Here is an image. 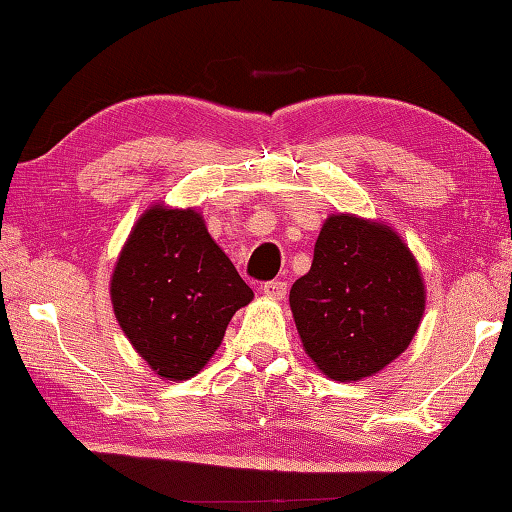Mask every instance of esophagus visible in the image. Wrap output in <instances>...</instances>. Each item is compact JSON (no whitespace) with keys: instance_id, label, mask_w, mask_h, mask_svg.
I'll return each instance as SVG.
<instances>
[{"instance_id":"1","label":"esophagus","mask_w":512,"mask_h":512,"mask_svg":"<svg viewBox=\"0 0 512 512\" xmlns=\"http://www.w3.org/2000/svg\"><path fill=\"white\" fill-rule=\"evenodd\" d=\"M262 290H264V295L270 297V299H284L286 297V290H288V284H286V281H279V279L266 281V284L262 286Z\"/></svg>"}]
</instances>
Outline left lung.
I'll use <instances>...</instances> for the list:
<instances>
[{"mask_svg":"<svg viewBox=\"0 0 512 512\" xmlns=\"http://www.w3.org/2000/svg\"><path fill=\"white\" fill-rule=\"evenodd\" d=\"M299 336L323 374L361 380L407 350L424 312L416 259L389 226L325 220L308 275L292 284Z\"/></svg>","mask_w":512,"mask_h":512,"instance_id":"obj_1","label":"left lung"}]
</instances>
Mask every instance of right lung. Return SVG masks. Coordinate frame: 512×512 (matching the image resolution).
Here are the masks:
<instances>
[{"label": "right lung", "instance_id": "1", "mask_svg": "<svg viewBox=\"0 0 512 512\" xmlns=\"http://www.w3.org/2000/svg\"><path fill=\"white\" fill-rule=\"evenodd\" d=\"M110 295L118 323L149 367L167 380H187L215 354L253 290L200 213L151 206L123 246Z\"/></svg>", "mask_w": 512, "mask_h": 512}]
</instances>
